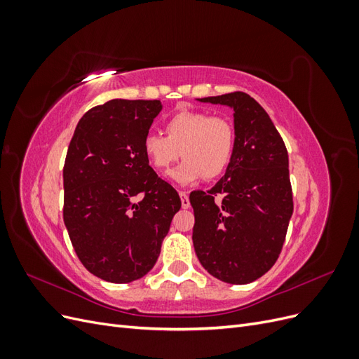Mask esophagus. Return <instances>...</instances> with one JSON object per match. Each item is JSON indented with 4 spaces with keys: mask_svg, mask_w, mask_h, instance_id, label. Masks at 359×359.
<instances>
[{
    "mask_svg": "<svg viewBox=\"0 0 359 359\" xmlns=\"http://www.w3.org/2000/svg\"><path fill=\"white\" fill-rule=\"evenodd\" d=\"M180 198H181V206L184 210H187L190 206V199H189V194L186 191H180Z\"/></svg>",
    "mask_w": 359,
    "mask_h": 359,
    "instance_id": "esophagus-1",
    "label": "esophagus"
}]
</instances>
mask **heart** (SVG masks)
Returning <instances> with one entry per match:
<instances>
[{
  "instance_id": "heart-1",
  "label": "heart",
  "mask_w": 359,
  "mask_h": 359,
  "mask_svg": "<svg viewBox=\"0 0 359 359\" xmlns=\"http://www.w3.org/2000/svg\"><path fill=\"white\" fill-rule=\"evenodd\" d=\"M165 128L168 136L147 133L142 149L158 172H166L180 156L186 158L172 173L180 184L217 178L231 165L236 136L227 118L184 109L173 114Z\"/></svg>"
}]
</instances>
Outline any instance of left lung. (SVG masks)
I'll return each instance as SVG.
<instances>
[{
	"label": "left lung",
	"mask_w": 359,
	"mask_h": 359,
	"mask_svg": "<svg viewBox=\"0 0 359 359\" xmlns=\"http://www.w3.org/2000/svg\"><path fill=\"white\" fill-rule=\"evenodd\" d=\"M199 100L233 107L236 142L224 177L212 189L190 194L194 252L215 278L247 285L273 268L286 240L293 212L287 149L248 94Z\"/></svg>",
	"instance_id": "obj_1"
}]
</instances>
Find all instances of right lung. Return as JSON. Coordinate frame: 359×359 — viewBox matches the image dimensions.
<instances>
[{"label": "right lung", "instance_id": "1", "mask_svg": "<svg viewBox=\"0 0 359 359\" xmlns=\"http://www.w3.org/2000/svg\"><path fill=\"white\" fill-rule=\"evenodd\" d=\"M160 111L158 100L94 106L67 149L64 223L82 265L111 283H130L154 266L181 208L177 190L149 166L142 149Z\"/></svg>", "mask_w": 359, "mask_h": 359}]
</instances>
